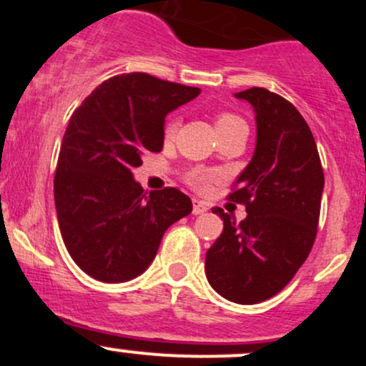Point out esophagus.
I'll use <instances>...</instances> for the list:
<instances>
[{
  "label": "esophagus",
  "mask_w": 366,
  "mask_h": 366,
  "mask_svg": "<svg viewBox=\"0 0 366 366\" xmlns=\"http://www.w3.org/2000/svg\"><path fill=\"white\" fill-rule=\"evenodd\" d=\"M208 212V204L203 203L199 199H192V213L194 215H203V213Z\"/></svg>",
  "instance_id": "34e87169"
}]
</instances>
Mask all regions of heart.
<instances>
[{
    "instance_id": "obj_1",
    "label": "heart",
    "mask_w": 366,
    "mask_h": 366,
    "mask_svg": "<svg viewBox=\"0 0 366 366\" xmlns=\"http://www.w3.org/2000/svg\"><path fill=\"white\" fill-rule=\"evenodd\" d=\"M232 122H239L237 117H232V115H218L217 120H215V127H222V125H227V124H232ZM175 132H177V122L174 119L169 120L165 124V130H163V136H165L167 141H170L172 137L175 136ZM189 184H191L192 187L196 189H207L208 186V180H209V175L204 174V172H192L191 175L187 177Z\"/></svg>"
}]
</instances>
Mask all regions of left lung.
Listing matches in <instances>:
<instances>
[{"mask_svg":"<svg viewBox=\"0 0 366 366\" xmlns=\"http://www.w3.org/2000/svg\"><path fill=\"white\" fill-rule=\"evenodd\" d=\"M253 107L256 146L229 197L246 204L236 224L222 208L224 232L207 251L209 285L239 305L262 303L291 282L317 237L323 170L301 113L263 87L236 92Z\"/></svg>","mask_w":366,"mask_h":366,"instance_id":"left-lung-1","label":"left lung"}]
</instances>
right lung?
<instances>
[{
  "label": "right lung",
  "instance_id": "obj_1",
  "mask_svg": "<svg viewBox=\"0 0 366 366\" xmlns=\"http://www.w3.org/2000/svg\"><path fill=\"white\" fill-rule=\"evenodd\" d=\"M153 75H115L84 99L61 139L54 175L58 225L70 256L92 279H136L163 234L192 212L179 189L144 192L132 170L163 149L165 119L199 94Z\"/></svg>",
  "mask_w": 366,
  "mask_h": 366
}]
</instances>
